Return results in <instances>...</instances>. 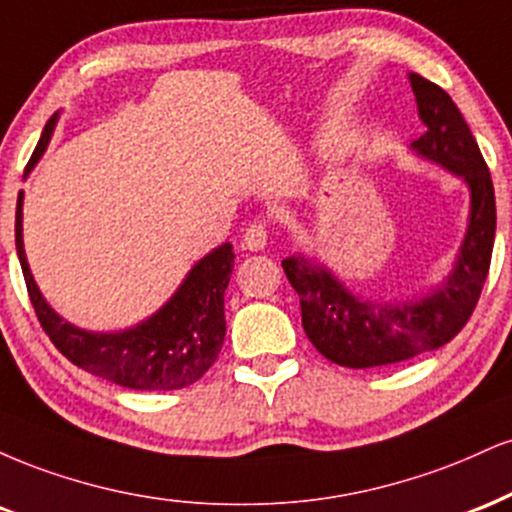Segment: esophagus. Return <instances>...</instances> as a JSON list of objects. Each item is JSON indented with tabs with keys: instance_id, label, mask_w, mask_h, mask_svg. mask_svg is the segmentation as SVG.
I'll return each instance as SVG.
<instances>
[{
	"instance_id": "1",
	"label": "esophagus",
	"mask_w": 512,
	"mask_h": 512,
	"mask_svg": "<svg viewBox=\"0 0 512 512\" xmlns=\"http://www.w3.org/2000/svg\"><path fill=\"white\" fill-rule=\"evenodd\" d=\"M268 244V230L263 222H254L249 230L244 232V249L249 251H263Z\"/></svg>"
}]
</instances>
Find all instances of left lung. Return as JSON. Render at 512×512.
Listing matches in <instances>:
<instances>
[{"label": "left lung", "instance_id": "obj_1", "mask_svg": "<svg viewBox=\"0 0 512 512\" xmlns=\"http://www.w3.org/2000/svg\"><path fill=\"white\" fill-rule=\"evenodd\" d=\"M407 78L424 124L410 150L467 184V230L446 278L405 299L359 297L318 258L297 254L282 261L299 294L306 338L323 357L347 369L400 364L453 340L477 306L494 251V184L470 126L446 90L419 74Z\"/></svg>", "mask_w": 512, "mask_h": 512}]
</instances>
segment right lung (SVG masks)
<instances>
[{
    "mask_svg": "<svg viewBox=\"0 0 512 512\" xmlns=\"http://www.w3.org/2000/svg\"><path fill=\"white\" fill-rule=\"evenodd\" d=\"M57 122L59 112H54L42 129L26 177L47 150ZM16 254L40 326L78 369L131 390H179L196 383L218 359L227 330L225 290L234 268L230 242L198 258L155 314L124 330L78 328L47 304L23 249V191L16 201Z\"/></svg>",
    "mask_w": 512,
    "mask_h": 512,
    "instance_id": "1",
    "label": "right lung"
}]
</instances>
